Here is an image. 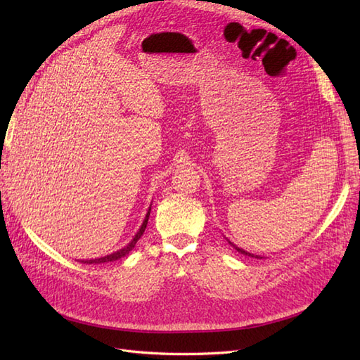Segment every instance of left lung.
<instances>
[{"label":"left lung","mask_w":360,"mask_h":360,"mask_svg":"<svg viewBox=\"0 0 360 360\" xmlns=\"http://www.w3.org/2000/svg\"><path fill=\"white\" fill-rule=\"evenodd\" d=\"M227 241H229V240H227ZM229 244H231V246H233V248H235V250H238L240 253H243V255H246V257H252V258H261L259 255H253V253H249V252H246V250H243V249H240V248H236L235 244H233V243H231V241H229Z\"/></svg>","instance_id":"left-lung-1"}]
</instances>
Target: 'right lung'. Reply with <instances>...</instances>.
<instances>
[{"instance_id": "right-lung-1", "label": "right lung", "mask_w": 360, "mask_h": 360, "mask_svg": "<svg viewBox=\"0 0 360 360\" xmlns=\"http://www.w3.org/2000/svg\"><path fill=\"white\" fill-rule=\"evenodd\" d=\"M150 212H151V207L148 209V214H146V217H145V220H143V223H142V226H140V229H139V232L136 233V236L133 240H131V243L128 244V246H125L124 249H120V250H117V252H114V253H111V255H107V257H102V258H94V259H86V261H81V262H84V264H102V262H110V261H116V259H120V258H124L125 255H128V253L134 249V246H136V243L139 241V238L140 236L143 235V232H145V229H146V224H148V218H150Z\"/></svg>"}]
</instances>
